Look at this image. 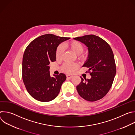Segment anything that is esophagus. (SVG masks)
I'll return each mask as SVG.
<instances>
[{"instance_id": "1", "label": "esophagus", "mask_w": 135, "mask_h": 135, "mask_svg": "<svg viewBox=\"0 0 135 135\" xmlns=\"http://www.w3.org/2000/svg\"><path fill=\"white\" fill-rule=\"evenodd\" d=\"M67 79H71L73 78V76L72 75H67Z\"/></svg>"}]
</instances>
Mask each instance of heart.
Here are the masks:
<instances>
[{
	"mask_svg": "<svg viewBox=\"0 0 135 135\" xmlns=\"http://www.w3.org/2000/svg\"><path fill=\"white\" fill-rule=\"evenodd\" d=\"M67 47H68L75 54L78 55L79 59L84 60L86 59V54L83 52L84 49V46L81 42L76 41H71L67 44ZM63 52L64 47L62 45H61L58 46L55 52V57L56 60H59L61 59ZM78 64L76 63L65 64L62 67V69L64 72L70 74L78 69Z\"/></svg>",
	"mask_w": 135,
	"mask_h": 135,
	"instance_id": "1",
	"label": "heart"
}]
</instances>
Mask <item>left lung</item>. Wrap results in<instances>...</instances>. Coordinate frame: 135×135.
Segmentation results:
<instances>
[{
    "instance_id": "left-lung-1",
    "label": "left lung",
    "mask_w": 135,
    "mask_h": 135,
    "mask_svg": "<svg viewBox=\"0 0 135 135\" xmlns=\"http://www.w3.org/2000/svg\"><path fill=\"white\" fill-rule=\"evenodd\" d=\"M74 40L88 47V59L83 67L89 68L86 72L91 76L90 79L81 77V82L76 86L77 90L81 97L87 101L100 100L110 90L116 74L112 50L106 41L94 35L76 37Z\"/></svg>"
}]
</instances>
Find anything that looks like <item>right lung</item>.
I'll list each match as a JSON object with an SVG mask.
<instances>
[{
    "instance_id": "obj_1",
    "label": "right lung",
    "mask_w": 135,
    "mask_h": 135,
    "mask_svg": "<svg viewBox=\"0 0 135 135\" xmlns=\"http://www.w3.org/2000/svg\"><path fill=\"white\" fill-rule=\"evenodd\" d=\"M69 38L45 34L36 38L26 47L22 60V79L28 92L36 100L48 102L58 95L66 76L60 73L51 78L49 64L56 61L57 46Z\"/></svg>"
}]
</instances>
